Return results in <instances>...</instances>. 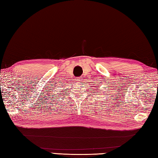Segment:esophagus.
<instances>
[{
	"label": "esophagus",
	"mask_w": 158,
	"mask_h": 158,
	"mask_svg": "<svg viewBox=\"0 0 158 158\" xmlns=\"http://www.w3.org/2000/svg\"><path fill=\"white\" fill-rule=\"evenodd\" d=\"M77 80H78L79 81H82V77H78V78L77 79Z\"/></svg>",
	"instance_id": "34e87169"
}]
</instances>
